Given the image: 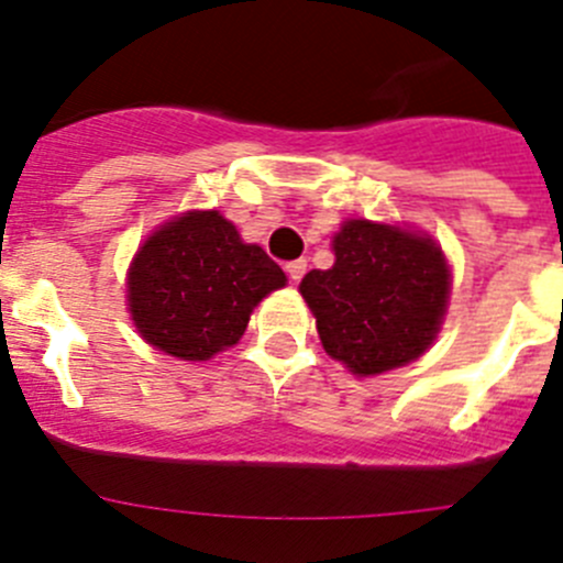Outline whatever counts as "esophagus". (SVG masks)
<instances>
[{
  "mask_svg": "<svg viewBox=\"0 0 563 563\" xmlns=\"http://www.w3.org/2000/svg\"><path fill=\"white\" fill-rule=\"evenodd\" d=\"M285 271H287V276H290V282H301V278H305V273H307V262H305V258L287 262Z\"/></svg>",
  "mask_w": 563,
  "mask_h": 563,
  "instance_id": "esophagus-1",
  "label": "esophagus"
}]
</instances>
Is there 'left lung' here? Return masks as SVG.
I'll use <instances>...</instances> for the list:
<instances>
[{"label": "left lung", "mask_w": 563, "mask_h": 563, "mask_svg": "<svg viewBox=\"0 0 563 563\" xmlns=\"http://www.w3.org/2000/svg\"><path fill=\"white\" fill-rule=\"evenodd\" d=\"M335 265L301 278L327 355L369 377L417 361L449 307V262L426 233L346 220L332 236Z\"/></svg>", "instance_id": "obj_1"}]
</instances>
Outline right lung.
Returning <instances> with one entry per match:
<instances>
[{
	"instance_id": "add662e5",
	"label": "right lung",
	"mask_w": 563,
	"mask_h": 563,
	"mask_svg": "<svg viewBox=\"0 0 563 563\" xmlns=\"http://www.w3.org/2000/svg\"><path fill=\"white\" fill-rule=\"evenodd\" d=\"M285 282V271L262 247L242 242L220 211H188L134 253L126 301L154 350L208 361L245 335L253 307Z\"/></svg>"
}]
</instances>
